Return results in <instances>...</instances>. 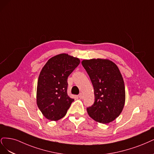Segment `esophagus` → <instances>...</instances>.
I'll return each mask as SVG.
<instances>
[{"mask_svg":"<svg viewBox=\"0 0 154 154\" xmlns=\"http://www.w3.org/2000/svg\"><path fill=\"white\" fill-rule=\"evenodd\" d=\"M83 94L82 93H81L80 94H79V98H81V99H82L83 98Z\"/></svg>","mask_w":154,"mask_h":154,"instance_id":"1","label":"esophagus"}]
</instances>
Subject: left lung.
<instances>
[{
  "label": "left lung",
  "instance_id": "8db88e82",
  "mask_svg": "<svg viewBox=\"0 0 154 154\" xmlns=\"http://www.w3.org/2000/svg\"><path fill=\"white\" fill-rule=\"evenodd\" d=\"M83 67L94 88L95 102L87 108L94 120L109 123L120 115L125 102V84L116 64L107 59H84Z\"/></svg>",
  "mask_w": 154,
  "mask_h": 154
}]
</instances>
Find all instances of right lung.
<instances>
[{"label":"right lung","mask_w":154,"mask_h":154,"mask_svg":"<svg viewBox=\"0 0 154 154\" xmlns=\"http://www.w3.org/2000/svg\"><path fill=\"white\" fill-rule=\"evenodd\" d=\"M80 63V59L67 54L49 59L39 73L36 103L43 115L57 121L66 115L74 99L67 94L68 77Z\"/></svg>","instance_id":"right-lung-1"}]
</instances>
